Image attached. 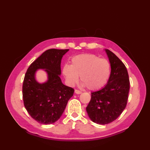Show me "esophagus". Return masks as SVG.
<instances>
[{
    "instance_id": "34e87169",
    "label": "esophagus",
    "mask_w": 150,
    "mask_h": 150,
    "mask_svg": "<svg viewBox=\"0 0 150 150\" xmlns=\"http://www.w3.org/2000/svg\"><path fill=\"white\" fill-rule=\"evenodd\" d=\"M75 93H77V94H81V93H82V91H80V90H75Z\"/></svg>"
}]
</instances>
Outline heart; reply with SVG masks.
<instances>
[{"label":"heart","mask_w":150,"mask_h":150,"mask_svg":"<svg viewBox=\"0 0 150 150\" xmlns=\"http://www.w3.org/2000/svg\"><path fill=\"white\" fill-rule=\"evenodd\" d=\"M63 73L68 84L74 86L79 76L83 84L90 90H97L107 83L111 73V64L106 59L94 54H81L73 57L71 66L66 64Z\"/></svg>","instance_id":"b5f03b06"}]
</instances>
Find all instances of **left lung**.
Returning <instances> with one entry per match:
<instances>
[{
  "mask_svg": "<svg viewBox=\"0 0 150 150\" xmlns=\"http://www.w3.org/2000/svg\"><path fill=\"white\" fill-rule=\"evenodd\" d=\"M111 64L107 84L91 93L86 111L91 120L98 124H107L119 117L125 109L129 90V79L125 65L115 54L106 50Z\"/></svg>",
  "mask_w": 150,
  "mask_h": 150,
  "instance_id": "left-lung-1",
  "label": "left lung"
}]
</instances>
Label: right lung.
<instances>
[{"instance_id": "obj_1", "label": "right lung", "mask_w": 150, "mask_h": 150, "mask_svg": "<svg viewBox=\"0 0 150 150\" xmlns=\"http://www.w3.org/2000/svg\"><path fill=\"white\" fill-rule=\"evenodd\" d=\"M69 50L50 49L31 64L25 74L22 85V97L25 108L38 122L50 124L59 119L64 111L74 89L62 83L60 63ZM44 69L49 80L43 84L34 78L36 70Z\"/></svg>"}]
</instances>
